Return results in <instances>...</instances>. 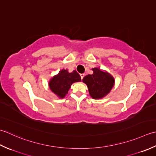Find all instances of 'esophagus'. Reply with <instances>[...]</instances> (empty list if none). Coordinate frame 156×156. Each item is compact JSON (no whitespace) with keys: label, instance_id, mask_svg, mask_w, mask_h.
I'll use <instances>...</instances> for the list:
<instances>
[{"label":"esophagus","instance_id":"obj_1","mask_svg":"<svg viewBox=\"0 0 156 156\" xmlns=\"http://www.w3.org/2000/svg\"><path fill=\"white\" fill-rule=\"evenodd\" d=\"M85 75L84 74H81V80H83V79Z\"/></svg>","mask_w":156,"mask_h":156}]
</instances>
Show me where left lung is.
<instances>
[{
  "mask_svg": "<svg viewBox=\"0 0 156 156\" xmlns=\"http://www.w3.org/2000/svg\"><path fill=\"white\" fill-rule=\"evenodd\" d=\"M93 74L88 75L83 79L87 85L89 93L93 99H100L109 93L114 85V79L108 73L98 68L92 69Z\"/></svg>",
  "mask_w": 156,
  "mask_h": 156,
  "instance_id": "8db88e82",
  "label": "left lung"
}]
</instances>
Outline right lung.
Returning a JSON list of instances; mask_svg holds the SVG:
<instances>
[{"label":"right lung","instance_id":"right-lung-1","mask_svg":"<svg viewBox=\"0 0 156 156\" xmlns=\"http://www.w3.org/2000/svg\"><path fill=\"white\" fill-rule=\"evenodd\" d=\"M81 79L77 71L69 73L67 70L62 69L58 75L50 79L49 87L54 94L60 98H64L68 94L71 85L75 82L81 81Z\"/></svg>","mask_w":156,"mask_h":156}]
</instances>
